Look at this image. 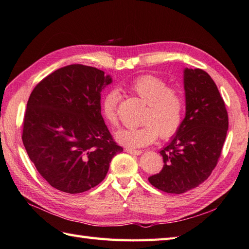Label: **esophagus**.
<instances>
[{
  "instance_id": "1",
  "label": "esophagus",
  "mask_w": 249,
  "mask_h": 249,
  "mask_svg": "<svg viewBox=\"0 0 249 249\" xmlns=\"http://www.w3.org/2000/svg\"><path fill=\"white\" fill-rule=\"evenodd\" d=\"M125 151L130 153V154H135V156H140V154H142V150H135V149H131V148H126Z\"/></svg>"
}]
</instances>
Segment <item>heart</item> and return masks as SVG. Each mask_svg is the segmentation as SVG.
Returning <instances> with one entry per match:
<instances>
[{
	"mask_svg": "<svg viewBox=\"0 0 249 249\" xmlns=\"http://www.w3.org/2000/svg\"><path fill=\"white\" fill-rule=\"evenodd\" d=\"M125 88L147 103L142 121L136 128L121 129L116 133V140L128 148H141L150 145L159 135L166 140L179 131L183 121L184 99L179 89L170 87L163 79L153 74H142L131 80ZM119 95L109 90L103 96L101 112L107 123L118 125Z\"/></svg>",
	"mask_w": 249,
	"mask_h": 249,
	"instance_id": "heart-1",
	"label": "heart"
}]
</instances>
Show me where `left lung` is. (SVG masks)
Segmentation results:
<instances>
[{"label":"left lung","mask_w":249,"mask_h":249,"mask_svg":"<svg viewBox=\"0 0 249 249\" xmlns=\"http://www.w3.org/2000/svg\"><path fill=\"white\" fill-rule=\"evenodd\" d=\"M185 118L168 145L160 151L164 167L149 177L150 184L182 194L206 181L217 165L228 130L224 99L206 71L184 70Z\"/></svg>","instance_id":"1"}]
</instances>
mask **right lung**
Masks as SVG:
<instances>
[{
	"label": "right lung",
	"instance_id": "obj_1",
	"mask_svg": "<svg viewBox=\"0 0 249 249\" xmlns=\"http://www.w3.org/2000/svg\"><path fill=\"white\" fill-rule=\"evenodd\" d=\"M110 82L102 70L73 64L55 70L33 89L22 141L38 173L54 189L69 194L92 189L124 150L101 115V91Z\"/></svg>",
	"mask_w": 249,
	"mask_h": 249
}]
</instances>
